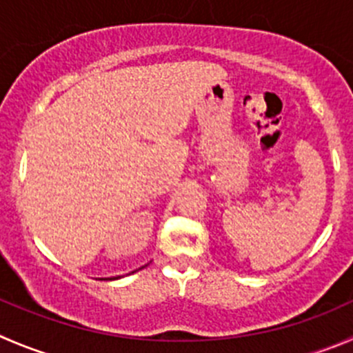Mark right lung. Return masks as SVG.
<instances>
[{
	"label": "right lung",
	"mask_w": 353,
	"mask_h": 353,
	"mask_svg": "<svg viewBox=\"0 0 353 353\" xmlns=\"http://www.w3.org/2000/svg\"><path fill=\"white\" fill-rule=\"evenodd\" d=\"M143 269V268H141ZM132 272H136V271H132ZM110 279H119V278H110Z\"/></svg>",
	"instance_id": "right-lung-1"
}]
</instances>
